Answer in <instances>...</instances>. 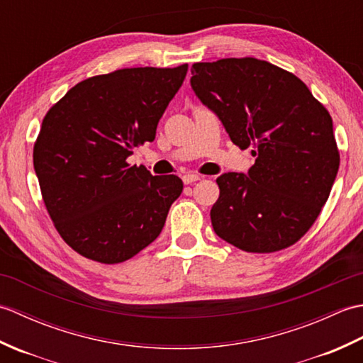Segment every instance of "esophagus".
Segmentation results:
<instances>
[{
	"label": "esophagus",
	"instance_id": "1",
	"mask_svg": "<svg viewBox=\"0 0 363 363\" xmlns=\"http://www.w3.org/2000/svg\"><path fill=\"white\" fill-rule=\"evenodd\" d=\"M199 179H201V177H199L195 173H187V174L182 176V181H184V184H186V186H189V184H194V182L199 181Z\"/></svg>",
	"mask_w": 363,
	"mask_h": 363
}]
</instances>
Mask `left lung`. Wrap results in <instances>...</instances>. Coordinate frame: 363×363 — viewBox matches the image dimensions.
<instances>
[{
  "label": "left lung",
  "instance_id": "obj_1",
  "mask_svg": "<svg viewBox=\"0 0 363 363\" xmlns=\"http://www.w3.org/2000/svg\"><path fill=\"white\" fill-rule=\"evenodd\" d=\"M191 89L238 148L245 173H223L215 234L246 252L296 243L318 218L340 165L333 118L295 74L254 57L191 65Z\"/></svg>",
  "mask_w": 363,
  "mask_h": 363
}]
</instances>
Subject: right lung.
<instances>
[{
    "label": "right lung",
    "mask_w": 363,
    "mask_h": 363,
    "mask_svg": "<svg viewBox=\"0 0 363 363\" xmlns=\"http://www.w3.org/2000/svg\"><path fill=\"white\" fill-rule=\"evenodd\" d=\"M189 70L123 68L76 84L42 121L34 169L57 233L81 256L120 264L159 237L182 181L130 167Z\"/></svg>",
    "instance_id": "add662e5"
}]
</instances>
